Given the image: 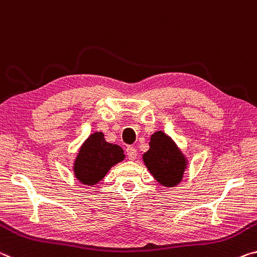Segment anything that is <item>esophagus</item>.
Instances as JSON below:
<instances>
[{
	"label": "esophagus",
	"mask_w": 257,
	"mask_h": 257,
	"mask_svg": "<svg viewBox=\"0 0 257 257\" xmlns=\"http://www.w3.org/2000/svg\"><path fill=\"white\" fill-rule=\"evenodd\" d=\"M126 155H127L128 159H131V161H134V159H136L137 156H138L137 149L134 148V147H127V148H126Z\"/></svg>",
	"instance_id": "esophagus-1"
}]
</instances>
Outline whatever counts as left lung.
Segmentation results:
<instances>
[{"label":"left lung","mask_w":257,"mask_h":257,"mask_svg":"<svg viewBox=\"0 0 257 257\" xmlns=\"http://www.w3.org/2000/svg\"><path fill=\"white\" fill-rule=\"evenodd\" d=\"M150 148L144 155V162L159 183L176 186L183 176L187 163L170 137L158 131L151 136Z\"/></svg>","instance_id":"8db88e82"}]
</instances>
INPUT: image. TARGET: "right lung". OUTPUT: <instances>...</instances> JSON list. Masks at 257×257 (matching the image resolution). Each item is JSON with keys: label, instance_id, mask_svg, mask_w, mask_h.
I'll list each match as a JSON object with an SVG mask.
<instances>
[{"label": "right lung", "instance_id": "add662e5", "mask_svg": "<svg viewBox=\"0 0 257 257\" xmlns=\"http://www.w3.org/2000/svg\"><path fill=\"white\" fill-rule=\"evenodd\" d=\"M124 157V151L119 146L108 144L103 134L96 132L87 139L79 150L74 164L75 175L83 183L94 184L102 180L107 172Z\"/></svg>", "mask_w": 257, "mask_h": 257}]
</instances>
